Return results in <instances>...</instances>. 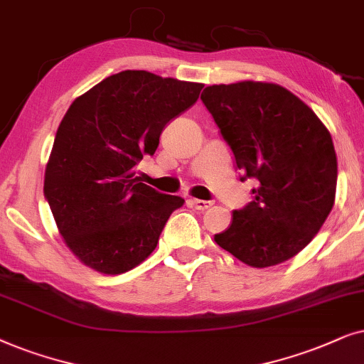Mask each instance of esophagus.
<instances>
[{
  "mask_svg": "<svg viewBox=\"0 0 364 364\" xmlns=\"http://www.w3.org/2000/svg\"><path fill=\"white\" fill-rule=\"evenodd\" d=\"M188 203H190V205L193 206V208H196V210H208V208H210L213 203L211 201H205V200H196V198H191V200H188Z\"/></svg>",
  "mask_w": 364,
  "mask_h": 364,
  "instance_id": "34e87169",
  "label": "esophagus"
}]
</instances>
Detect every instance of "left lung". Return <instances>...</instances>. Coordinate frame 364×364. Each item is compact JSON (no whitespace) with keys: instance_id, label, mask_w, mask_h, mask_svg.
<instances>
[{"instance_id":"8db88e82","label":"left lung","mask_w":364,"mask_h":364,"mask_svg":"<svg viewBox=\"0 0 364 364\" xmlns=\"http://www.w3.org/2000/svg\"><path fill=\"white\" fill-rule=\"evenodd\" d=\"M201 101L235 154L253 201L232 211L215 241L255 268L298 255L334 205L338 161L331 134L314 111L279 85L240 81L206 86Z\"/></svg>"}]
</instances>
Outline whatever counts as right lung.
<instances>
[{
    "label": "right lung",
    "instance_id": "obj_1",
    "mask_svg": "<svg viewBox=\"0 0 364 364\" xmlns=\"http://www.w3.org/2000/svg\"><path fill=\"white\" fill-rule=\"evenodd\" d=\"M201 90V83L126 70L73 101L46 164L45 198L81 263L121 274L156 248L185 200L144 185L134 166L153 156L164 126L191 108Z\"/></svg>",
    "mask_w": 364,
    "mask_h": 364
}]
</instances>
